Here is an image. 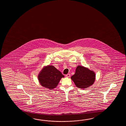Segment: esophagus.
I'll list each match as a JSON object with an SVG mask.
<instances>
[{
    "instance_id": "esophagus-1",
    "label": "esophagus",
    "mask_w": 126,
    "mask_h": 126,
    "mask_svg": "<svg viewBox=\"0 0 126 126\" xmlns=\"http://www.w3.org/2000/svg\"><path fill=\"white\" fill-rule=\"evenodd\" d=\"M66 77L67 78H69L70 77V74H67V75H66Z\"/></svg>"
}]
</instances>
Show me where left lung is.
Segmentation results:
<instances>
[{"label": "left lung", "instance_id": "8db88e82", "mask_svg": "<svg viewBox=\"0 0 126 126\" xmlns=\"http://www.w3.org/2000/svg\"><path fill=\"white\" fill-rule=\"evenodd\" d=\"M95 73L94 71L82 66L77 67L74 75L71 79L76 86L79 88L84 89L92 86L95 80Z\"/></svg>", "mask_w": 126, "mask_h": 126}]
</instances>
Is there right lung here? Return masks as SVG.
Segmentation results:
<instances>
[{"mask_svg": "<svg viewBox=\"0 0 126 126\" xmlns=\"http://www.w3.org/2000/svg\"><path fill=\"white\" fill-rule=\"evenodd\" d=\"M64 75L53 65L43 67L38 75V79L41 86L49 90L56 88Z\"/></svg>", "mask_w": 126, "mask_h": 126, "instance_id": "right-lung-1", "label": "right lung"}]
</instances>
